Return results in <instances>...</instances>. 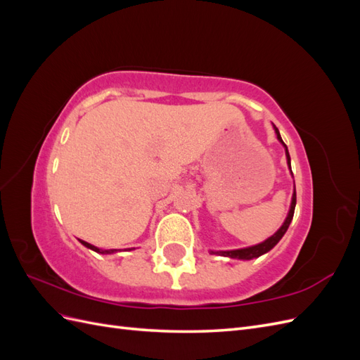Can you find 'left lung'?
Segmentation results:
<instances>
[{"label":"left lung","mask_w":360,"mask_h":360,"mask_svg":"<svg viewBox=\"0 0 360 360\" xmlns=\"http://www.w3.org/2000/svg\"><path fill=\"white\" fill-rule=\"evenodd\" d=\"M275 130H276L278 139L281 141L282 144H284V141H282V138H281V135H279V130H278L276 127H275ZM284 147H285V155H287V159H288V167H290V169H291L288 150H287V146H285V144H284ZM294 209H296V189H294V193H292V201H291V209H290V212H288V216H287V219H285L284 225H282L274 236L269 237L266 242L259 243V245H255V246H250V248H245V249H236V250H217V252H212V254H217V255H222V257H230V258H238V259H252V258H257V257H259V255H263V254L269 252V250H270L271 248H274V246L281 240L282 236H284V234H285V231L288 230V226H290L291 219H292V216H294Z\"/></svg>","instance_id":"1"}]
</instances>
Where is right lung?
<instances>
[{
    "instance_id": "1",
    "label": "right lung",
    "mask_w": 360,
    "mask_h": 360,
    "mask_svg": "<svg viewBox=\"0 0 360 360\" xmlns=\"http://www.w3.org/2000/svg\"><path fill=\"white\" fill-rule=\"evenodd\" d=\"M84 246H86V248H90V249H93V250H96V252H99V254H112L115 249H106V250H102V249H99V248H96V246H93V245H90V243H86V242H84V240H79Z\"/></svg>"
}]
</instances>
